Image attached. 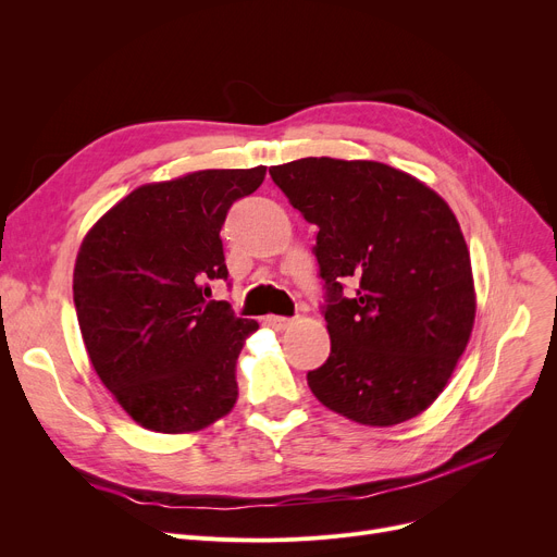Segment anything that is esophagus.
Wrapping results in <instances>:
<instances>
[{
  "instance_id": "1",
  "label": "esophagus",
  "mask_w": 557,
  "mask_h": 557,
  "mask_svg": "<svg viewBox=\"0 0 557 557\" xmlns=\"http://www.w3.org/2000/svg\"><path fill=\"white\" fill-rule=\"evenodd\" d=\"M290 323H294V320L284 315H267V325L275 332H284L286 327H290Z\"/></svg>"
}]
</instances>
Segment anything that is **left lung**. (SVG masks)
Masks as SVG:
<instances>
[{
  "instance_id": "8db88e82",
  "label": "left lung",
  "mask_w": 557,
  "mask_h": 557,
  "mask_svg": "<svg viewBox=\"0 0 557 557\" xmlns=\"http://www.w3.org/2000/svg\"><path fill=\"white\" fill-rule=\"evenodd\" d=\"M269 173L318 225L332 352L307 372L311 393L368 426L420 416L447 386L476 313L470 250L449 205L370 160L302 158ZM345 283L356 286L349 297Z\"/></svg>"
}]
</instances>
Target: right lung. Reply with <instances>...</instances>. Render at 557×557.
<instances>
[{
  "mask_svg": "<svg viewBox=\"0 0 557 557\" xmlns=\"http://www.w3.org/2000/svg\"><path fill=\"white\" fill-rule=\"evenodd\" d=\"M267 166L205 169L144 185L85 234L74 267V305L103 386L144 429L198 431L237 401V357L259 330L225 300L221 227Z\"/></svg>",
  "mask_w": 557,
  "mask_h": 557,
  "instance_id": "1",
  "label": "right lung"
}]
</instances>
